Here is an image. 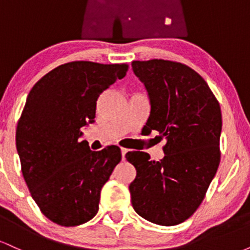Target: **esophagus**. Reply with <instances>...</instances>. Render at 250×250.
<instances>
[{
  "instance_id": "obj_1",
  "label": "esophagus",
  "mask_w": 250,
  "mask_h": 250,
  "mask_svg": "<svg viewBox=\"0 0 250 250\" xmlns=\"http://www.w3.org/2000/svg\"><path fill=\"white\" fill-rule=\"evenodd\" d=\"M128 149L125 148H121V153H122V160H125V154L128 153Z\"/></svg>"
}]
</instances>
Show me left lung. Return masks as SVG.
<instances>
[{"label":"left lung","mask_w":250,"mask_h":250,"mask_svg":"<svg viewBox=\"0 0 250 250\" xmlns=\"http://www.w3.org/2000/svg\"><path fill=\"white\" fill-rule=\"evenodd\" d=\"M131 67L150 97L145 127L167 140L161 161L145 151L125 155L136 168L131 203L150 222L179 225L199 208L219 168L220 103L203 77L183 63L155 59L133 61Z\"/></svg>","instance_id":"obj_1"}]
</instances>
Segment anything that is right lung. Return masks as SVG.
I'll use <instances>...</instances> for the list:
<instances>
[{"label": "right lung", "mask_w": 250, "mask_h": 250, "mask_svg": "<svg viewBox=\"0 0 250 250\" xmlns=\"http://www.w3.org/2000/svg\"><path fill=\"white\" fill-rule=\"evenodd\" d=\"M128 64L74 61L37 81L16 128V148L24 181L40 210L56 225L75 227L95 216L100 194L121 149L91 151L80 141L81 128L93 123L96 101Z\"/></svg>", "instance_id": "obj_1"}]
</instances>
